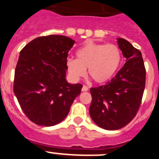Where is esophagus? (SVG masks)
<instances>
[{"label":"esophagus","mask_w":159,"mask_h":159,"mask_svg":"<svg viewBox=\"0 0 159 159\" xmlns=\"http://www.w3.org/2000/svg\"><path fill=\"white\" fill-rule=\"evenodd\" d=\"M88 90V87L85 86V85H84V86H83V88H82V92H87Z\"/></svg>","instance_id":"obj_1"}]
</instances>
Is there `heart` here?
Listing matches in <instances>:
<instances>
[{"instance_id":"1","label":"heart","mask_w":159,"mask_h":159,"mask_svg":"<svg viewBox=\"0 0 159 159\" xmlns=\"http://www.w3.org/2000/svg\"><path fill=\"white\" fill-rule=\"evenodd\" d=\"M75 59H67V69L73 80H79L86 74L96 84L107 82L121 64L122 53L116 44L87 43L75 52Z\"/></svg>"}]
</instances>
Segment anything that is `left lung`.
Returning a JSON list of instances; mask_svg holds the SVG:
<instances>
[{"instance_id": "8db88e82", "label": "left lung", "mask_w": 159, "mask_h": 159, "mask_svg": "<svg viewBox=\"0 0 159 159\" xmlns=\"http://www.w3.org/2000/svg\"><path fill=\"white\" fill-rule=\"evenodd\" d=\"M117 43L126 63L107 84L90 90V116L97 126L109 130L121 129L134 119L146 84L141 52L123 38H117Z\"/></svg>"}]
</instances>
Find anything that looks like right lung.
<instances>
[{
  "label": "right lung",
  "instance_id": "obj_1",
  "mask_svg": "<svg viewBox=\"0 0 159 159\" xmlns=\"http://www.w3.org/2000/svg\"><path fill=\"white\" fill-rule=\"evenodd\" d=\"M75 40L61 35L40 36L24 47L15 70L13 91L31 121L51 127L62 122L81 92L66 80L67 57Z\"/></svg>",
  "mask_w": 159,
  "mask_h": 159
}]
</instances>
